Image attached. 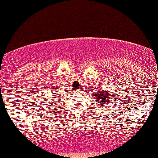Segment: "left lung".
Returning a JSON list of instances; mask_svg holds the SVG:
<instances>
[{
    "label": "left lung",
    "instance_id": "obj_1",
    "mask_svg": "<svg viewBox=\"0 0 158 158\" xmlns=\"http://www.w3.org/2000/svg\"><path fill=\"white\" fill-rule=\"evenodd\" d=\"M94 95H96V103L99 107H102L104 104L107 105V102H110L113 99V98H112L111 93L108 90L99 89L98 92H96Z\"/></svg>",
    "mask_w": 158,
    "mask_h": 158
}]
</instances>
